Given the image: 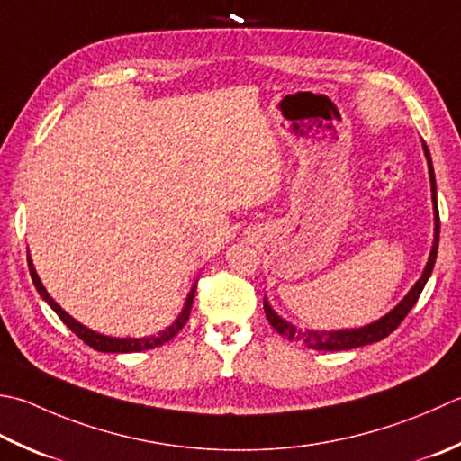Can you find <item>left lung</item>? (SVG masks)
<instances>
[{
  "label": "left lung",
  "mask_w": 461,
  "mask_h": 461,
  "mask_svg": "<svg viewBox=\"0 0 461 461\" xmlns=\"http://www.w3.org/2000/svg\"><path fill=\"white\" fill-rule=\"evenodd\" d=\"M423 148V156L428 159V171H429V185H431V203H434V243H431V251L428 258V264L423 267V272L416 284L411 285V290L403 295V300L395 305L393 310L382 315L380 320H375L367 326L362 328H349V330H300L294 323L284 320L282 315L276 313V310L269 305L267 297H264V310H266V318L272 323V328L282 333L284 338L290 341H302L312 349H320V351H339V349H354V348H362L367 344H375L384 338L390 336V333L400 326L403 321L405 315L410 313V310L416 305L418 297L421 294L423 287H426L428 279L434 272L436 266V258H438V243H439V212H438V195H436V174H434V166H431V156L429 149L426 146V141H421Z\"/></svg>",
  "instance_id": "8db88e82"
}]
</instances>
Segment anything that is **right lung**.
<instances>
[{
    "label": "right lung",
    "mask_w": 461,
    "mask_h": 461,
    "mask_svg": "<svg viewBox=\"0 0 461 461\" xmlns=\"http://www.w3.org/2000/svg\"><path fill=\"white\" fill-rule=\"evenodd\" d=\"M27 266H30V276L33 279V285L38 294L43 297L45 303L50 305V308L59 315V320L66 323V326L76 333L79 339H84L89 348H94L97 351H104V354H130V351H143V349H153L158 346H164L166 341H169L171 338L176 336V333L185 326V321L189 320V312H192V303H194V294H195V284L192 285V290H189L185 302H184V308L179 312L177 318L174 320L171 326H167L166 330H161L159 333H153V336H146V338H113V336H105V333H99L89 330L84 323H79L77 320L71 318V315L61 308V305L53 300V297L45 290L41 279L35 272L33 267V261L32 258L27 256Z\"/></svg>",
    "instance_id": "right-lung-1"
}]
</instances>
